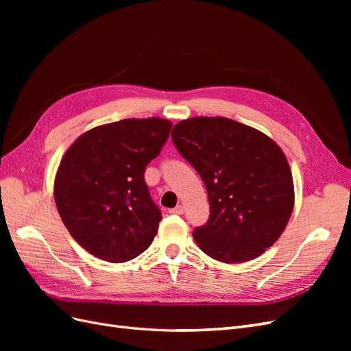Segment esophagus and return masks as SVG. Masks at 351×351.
<instances>
[{
  "label": "esophagus",
  "instance_id": "1",
  "mask_svg": "<svg viewBox=\"0 0 351 351\" xmlns=\"http://www.w3.org/2000/svg\"><path fill=\"white\" fill-rule=\"evenodd\" d=\"M169 214L182 215V214H183V206H182V205H177L176 208H173V209H169Z\"/></svg>",
  "mask_w": 351,
  "mask_h": 351
}]
</instances>
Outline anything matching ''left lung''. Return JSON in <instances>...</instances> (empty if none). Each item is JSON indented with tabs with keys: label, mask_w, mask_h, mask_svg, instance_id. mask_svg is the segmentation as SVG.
Masks as SVG:
<instances>
[{
	"label": "left lung",
	"mask_w": 351,
	"mask_h": 351,
	"mask_svg": "<svg viewBox=\"0 0 351 351\" xmlns=\"http://www.w3.org/2000/svg\"><path fill=\"white\" fill-rule=\"evenodd\" d=\"M171 139L208 190L210 214L193 231L197 246L226 263L252 261L269 249L294 206L291 171L278 145L224 117L180 121Z\"/></svg>",
	"instance_id": "obj_1"
}]
</instances>
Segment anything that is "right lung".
<instances>
[{"label":"right lung","mask_w":351,"mask_h":351,"mask_svg":"<svg viewBox=\"0 0 351 351\" xmlns=\"http://www.w3.org/2000/svg\"><path fill=\"white\" fill-rule=\"evenodd\" d=\"M173 124L125 119L82 134L62 156L54 197L69 232L93 256L121 263L151 246L162 218L145 169Z\"/></svg>","instance_id":"right-lung-1"}]
</instances>
